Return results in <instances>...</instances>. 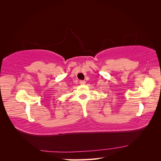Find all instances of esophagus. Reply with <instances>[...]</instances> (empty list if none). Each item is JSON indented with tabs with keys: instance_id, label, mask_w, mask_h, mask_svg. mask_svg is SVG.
Listing matches in <instances>:
<instances>
[{
	"instance_id": "34e87169",
	"label": "esophagus",
	"mask_w": 161,
	"mask_h": 161,
	"mask_svg": "<svg viewBox=\"0 0 161 161\" xmlns=\"http://www.w3.org/2000/svg\"><path fill=\"white\" fill-rule=\"evenodd\" d=\"M79 83H80V85H85V81H84V80H80V82H79Z\"/></svg>"
}]
</instances>
